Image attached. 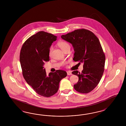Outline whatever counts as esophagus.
Returning <instances> with one entry per match:
<instances>
[{
	"label": "esophagus",
	"mask_w": 126,
	"mask_h": 126,
	"mask_svg": "<svg viewBox=\"0 0 126 126\" xmlns=\"http://www.w3.org/2000/svg\"><path fill=\"white\" fill-rule=\"evenodd\" d=\"M67 75H72V73L71 72H70V71H68L67 72Z\"/></svg>",
	"instance_id": "34e87169"
}]
</instances>
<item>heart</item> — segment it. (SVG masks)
<instances>
[{
  "instance_id": "1",
  "label": "heart",
  "mask_w": 126,
  "mask_h": 126,
  "mask_svg": "<svg viewBox=\"0 0 126 126\" xmlns=\"http://www.w3.org/2000/svg\"><path fill=\"white\" fill-rule=\"evenodd\" d=\"M58 46H59V47L63 51H64L66 48H67V47H70V46L69 45L68 43H67L65 42L64 41H61V42H59L58 43ZM52 48L51 47L50 49L49 53L50 54H51V53L52 52ZM66 63H63V65H65Z\"/></svg>"
}]
</instances>
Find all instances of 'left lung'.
Listing matches in <instances>:
<instances>
[{
  "instance_id": "obj_1",
  "label": "left lung",
  "mask_w": 126,
  "mask_h": 126,
  "mask_svg": "<svg viewBox=\"0 0 126 126\" xmlns=\"http://www.w3.org/2000/svg\"><path fill=\"white\" fill-rule=\"evenodd\" d=\"M61 37L72 44L75 52L73 60L84 64L81 73L72 72L79 77L74 88L79 92L88 93L97 85L104 70L105 56L99 40L92 31L84 29L62 35Z\"/></svg>"
}]
</instances>
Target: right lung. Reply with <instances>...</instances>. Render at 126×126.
<instances>
[{"label":"right lung","instance_id":"right-lung-1","mask_svg":"<svg viewBox=\"0 0 126 126\" xmlns=\"http://www.w3.org/2000/svg\"><path fill=\"white\" fill-rule=\"evenodd\" d=\"M57 36L44 31H39L23 43L20 54L23 76L26 82L40 95L48 97L58 91L61 80L67 76L61 70L46 74L43 65L49 61L50 47Z\"/></svg>","mask_w":126,"mask_h":126}]
</instances>
